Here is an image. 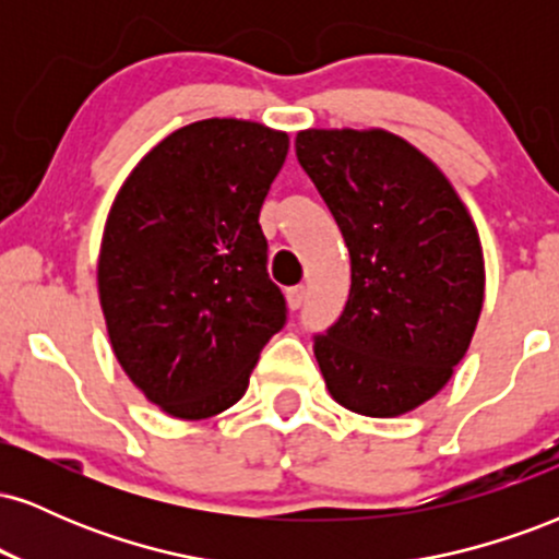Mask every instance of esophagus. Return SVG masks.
<instances>
[{
	"mask_svg": "<svg viewBox=\"0 0 559 559\" xmlns=\"http://www.w3.org/2000/svg\"><path fill=\"white\" fill-rule=\"evenodd\" d=\"M286 297H288V307H292V310H299V307L305 305L307 288H305V286H292V288H286Z\"/></svg>",
	"mask_w": 559,
	"mask_h": 559,
	"instance_id": "1",
	"label": "esophagus"
}]
</instances>
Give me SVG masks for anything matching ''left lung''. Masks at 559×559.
Masks as SVG:
<instances>
[{
    "label": "left lung",
    "instance_id": "8db88e82",
    "mask_svg": "<svg viewBox=\"0 0 559 559\" xmlns=\"http://www.w3.org/2000/svg\"><path fill=\"white\" fill-rule=\"evenodd\" d=\"M294 146L352 260L344 312L312 346L325 386L352 413H409L471 346L484 305L478 230L444 173L394 133L312 128Z\"/></svg>",
    "mask_w": 559,
    "mask_h": 559
}]
</instances>
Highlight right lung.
I'll return each instance as SVG.
<instances>
[{
	"instance_id": "right-lung-1",
	"label": "right lung",
	"mask_w": 559,
	"mask_h": 559,
	"mask_svg": "<svg viewBox=\"0 0 559 559\" xmlns=\"http://www.w3.org/2000/svg\"><path fill=\"white\" fill-rule=\"evenodd\" d=\"M286 155V133L199 120L159 141L115 197L96 267L107 333L128 378L173 418L239 402L286 325L260 228Z\"/></svg>"
}]
</instances>
